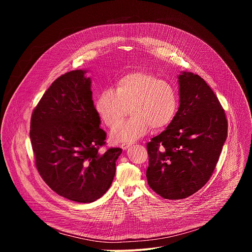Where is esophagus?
I'll use <instances>...</instances> for the list:
<instances>
[{
	"instance_id": "1",
	"label": "esophagus",
	"mask_w": 252,
	"mask_h": 252,
	"mask_svg": "<svg viewBox=\"0 0 252 252\" xmlns=\"http://www.w3.org/2000/svg\"><path fill=\"white\" fill-rule=\"evenodd\" d=\"M132 143L131 142H128V143H123L122 145V149L125 151V150H127L129 147H131Z\"/></svg>"
}]
</instances>
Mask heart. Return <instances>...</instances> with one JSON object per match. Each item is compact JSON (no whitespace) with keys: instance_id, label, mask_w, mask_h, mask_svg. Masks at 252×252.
Segmentation results:
<instances>
[{"instance_id":"heart-1","label":"heart","mask_w":252,"mask_h":252,"mask_svg":"<svg viewBox=\"0 0 252 252\" xmlns=\"http://www.w3.org/2000/svg\"><path fill=\"white\" fill-rule=\"evenodd\" d=\"M177 105V95L171 84L148 71H133L116 82L114 92L104 90L99 93L95 111L107 127L114 128L128 109L130 119L114 129L111 138L114 142H132L151 127L161 130L169 126Z\"/></svg>"}]
</instances>
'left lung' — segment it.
<instances>
[{
    "label": "left lung",
    "mask_w": 252,
    "mask_h": 252,
    "mask_svg": "<svg viewBox=\"0 0 252 252\" xmlns=\"http://www.w3.org/2000/svg\"><path fill=\"white\" fill-rule=\"evenodd\" d=\"M179 107L174 119L147 145L151 189L165 199H183L199 190L217 166L227 137L224 110L199 76H178Z\"/></svg>",
    "instance_id": "left-lung-1"
}]
</instances>
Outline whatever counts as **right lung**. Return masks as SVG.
Returning <instances> with one entry per match:
<instances>
[{
	"label": "right lung",
	"instance_id": "add662e5",
	"mask_svg": "<svg viewBox=\"0 0 252 252\" xmlns=\"http://www.w3.org/2000/svg\"><path fill=\"white\" fill-rule=\"evenodd\" d=\"M87 70L58 78L32 112L30 137L35 166L59 195L89 203L110 189L122 149L100 153L106 133L99 127Z\"/></svg>",
	"mask_w": 252,
	"mask_h": 252
}]
</instances>
